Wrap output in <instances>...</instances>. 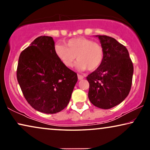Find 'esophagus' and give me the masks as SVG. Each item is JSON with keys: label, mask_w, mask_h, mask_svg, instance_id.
<instances>
[{"label": "esophagus", "mask_w": 150, "mask_h": 150, "mask_svg": "<svg viewBox=\"0 0 150 150\" xmlns=\"http://www.w3.org/2000/svg\"><path fill=\"white\" fill-rule=\"evenodd\" d=\"M78 79L79 80H82L84 79V76L83 75H81V74H78Z\"/></svg>", "instance_id": "34e87169"}]
</instances>
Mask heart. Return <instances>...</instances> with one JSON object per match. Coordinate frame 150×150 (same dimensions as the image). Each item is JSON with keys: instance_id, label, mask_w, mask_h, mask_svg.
<instances>
[{"instance_id": "obj_1", "label": "heart", "mask_w": 150, "mask_h": 150, "mask_svg": "<svg viewBox=\"0 0 150 150\" xmlns=\"http://www.w3.org/2000/svg\"><path fill=\"white\" fill-rule=\"evenodd\" d=\"M54 52L62 64L67 67L72 66L77 58V67L81 70H96L101 65L104 59L102 45L85 38L71 39L65 46L57 44Z\"/></svg>"}]
</instances>
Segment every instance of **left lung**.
Masks as SVG:
<instances>
[{"mask_svg": "<svg viewBox=\"0 0 150 150\" xmlns=\"http://www.w3.org/2000/svg\"><path fill=\"white\" fill-rule=\"evenodd\" d=\"M104 59L97 69L87 76L88 97L95 106L108 109L124 101L130 91L134 67L128 51L115 39L98 35Z\"/></svg>", "mask_w": 150, "mask_h": 150, "instance_id": "obj_1", "label": "left lung"}]
</instances>
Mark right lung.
<instances>
[{"instance_id": "obj_1", "label": "right lung", "mask_w": 150, "mask_h": 150, "mask_svg": "<svg viewBox=\"0 0 150 150\" xmlns=\"http://www.w3.org/2000/svg\"><path fill=\"white\" fill-rule=\"evenodd\" d=\"M16 75L28 103L47 114L66 107L78 81L77 74L57 58L54 42L49 36L38 37L22 50Z\"/></svg>"}]
</instances>
